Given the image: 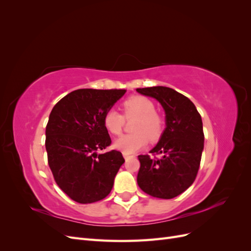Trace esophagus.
Masks as SVG:
<instances>
[{"label":"esophagus","instance_id":"1","mask_svg":"<svg viewBox=\"0 0 251 251\" xmlns=\"http://www.w3.org/2000/svg\"><path fill=\"white\" fill-rule=\"evenodd\" d=\"M124 157H125L126 160H127V159H130V158L133 157V156H130V155H127V154H125V153H124Z\"/></svg>","mask_w":251,"mask_h":251}]
</instances>
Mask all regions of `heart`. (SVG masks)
I'll list each match as a JSON object with an SVG mask.
<instances>
[{
  "label": "heart",
  "instance_id": "b5f03b06",
  "mask_svg": "<svg viewBox=\"0 0 251 251\" xmlns=\"http://www.w3.org/2000/svg\"><path fill=\"white\" fill-rule=\"evenodd\" d=\"M123 114L116 110H109L103 116V126L110 134L118 136L123 133L126 120L136 119L132 126L134 134L126 135L117 139L114 148L125 154H133L146 147L148 140L157 142L162 137L164 121L156 112L155 103L150 98L141 95L128 97L123 104Z\"/></svg>",
  "mask_w": 251,
  "mask_h": 251
}]
</instances>
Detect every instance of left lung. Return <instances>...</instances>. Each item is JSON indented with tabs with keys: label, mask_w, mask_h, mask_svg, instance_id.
Wrapping results in <instances>:
<instances>
[{
	"label": "left lung",
	"mask_w": 251,
	"mask_h": 251,
	"mask_svg": "<svg viewBox=\"0 0 251 251\" xmlns=\"http://www.w3.org/2000/svg\"><path fill=\"white\" fill-rule=\"evenodd\" d=\"M136 91L156 98L166 115L162 137L150 151L154 157L138 156L137 183L155 198H175L194 183L200 168L204 148L201 115L186 96L174 89L158 86ZM156 154L162 157L157 158Z\"/></svg>",
	"instance_id": "1"
}]
</instances>
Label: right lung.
Instances as JSON below:
<instances>
[{"instance_id":"add662e5","label":"right lung","mask_w":251,"mask_h":251,"mask_svg":"<svg viewBox=\"0 0 251 251\" xmlns=\"http://www.w3.org/2000/svg\"><path fill=\"white\" fill-rule=\"evenodd\" d=\"M126 90L78 89L53 107L46 126L48 164L56 184L75 202L88 204L107 197L123 154L112 150L103 116Z\"/></svg>"}]
</instances>
